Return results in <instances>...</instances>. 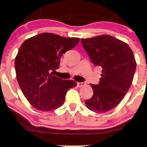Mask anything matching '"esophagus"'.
Wrapping results in <instances>:
<instances>
[{"instance_id": "1", "label": "esophagus", "mask_w": 147, "mask_h": 147, "mask_svg": "<svg viewBox=\"0 0 147 147\" xmlns=\"http://www.w3.org/2000/svg\"><path fill=\"white\" fill-rule=\"evenodd\" d=\"M77 84H78V86L79 87H83V86L84 85V82H78V83H77Z\"/></svg>"}]
</instances>
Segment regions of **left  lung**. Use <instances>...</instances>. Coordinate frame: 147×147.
I'll use <instances>...</instances> for the list:
<instances>
[{"label":"left lung","instance_id":"1","mask_svg":"<svg viewBox=\"0 0 147 147\" xmlns=\"http://www.w3.org/2000/svg\"><path fill=\"white\" fill-rule=\"evenodd\" d=\"M95 66L102 67L98 84H91L93 95L85 101L89 109L104 113L114 109L128 92L136 70L135 58L129 46L109 35L81 39Z\"/></svg>","mask_w":147,"mask_h":147}]
</instances>
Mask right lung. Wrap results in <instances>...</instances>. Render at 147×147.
I'll return each instance as SVG.
<instances>
[{
	"label": "right lung",
	"instance_id": "obj_1",
	"mask_svg": "<svg viewBox=\"0 0 147 147\" xmlns=\"http://www.w3.org/2000/svg\"><path fill=\"white\" fill-rule=\"evenodd\" d=\"M78 38H65L43 32L23 42L15 59L16 78L28 101L41 111L60 107L65 94L77 82L54 75L61 56L75 47Z\"/></svg>",
	"mask_w": 147,
	"mask_h": 147
}]
</instances>
